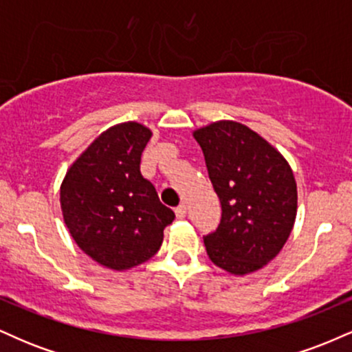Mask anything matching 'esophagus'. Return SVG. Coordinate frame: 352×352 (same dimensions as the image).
<instances>
[{
	"mask_svg": "<svg viewBox=\"0 0 352 352\" xmlns=\"http://www.w3.org/2000/svg\"><path fill=\"white\" fill-rule=\"evenodd\" d=\"M175 215L177 218H185V215H187V205L185 204L179 205V207L175 208Z\"/></svg>",
	"mask_w": 352,
	"mask_h": 352,
	"instance_id": "obj_1",
	"label": "esophagus"
}]
</instances>
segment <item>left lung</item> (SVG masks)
<instances>
[{"mask_svg": "<svg viewBox=\"0 0 352 352\" xmlns=\"http://www.w3.org/2000/svg\"><path fill=\"white\" fill-rule=\"evenodd\" d=\"M218 199L221 220L204 238L213 265L235 276L258 272L292 233L298 190L288 160L268 140L235 120L193 131Z\"/></svg>", "mask_w": 352, "mask_h": 352, "instance_id": "left-lung-1", "label": "left lung"}]
</instances>
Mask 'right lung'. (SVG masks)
Segmentation results:
<instances>
[{"label": "right lung", "mask_w": 352, "mask_h": 352, "mask_svg": "<svg viewBox=\"0 0 352 352\" xmlns=\"http://www.w3.org/2000/svg\"><path fill=\"white\" fill-rule=\"evenodd\" d=\"M151 137V129L139 122L112 125L72 162L60 184V210L71 236L114 272L151 260L175 218L140 173Z\"/></svg>", "instance_id": "1"}]
</instances>
